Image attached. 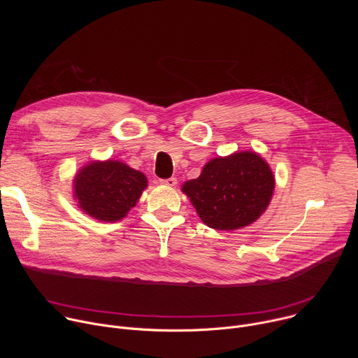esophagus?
<instances>
[{
    "label": "esophagus",
    "instance_id": "obj_1",
    "mask_svg": "<svg viewBox=\"0 0 358 358\" xmlns=\"http://www.w3.org/2000/svg\"><path fill=\"white\" fill-rule=\"evenodd\" d=\"M162 184L164 185H169V187H174L177 184V178L176 177H170V178H166V180H160Z\"/></svg>",
    "mask_w": 358,
    "mask_h": 358
}]
</instances>
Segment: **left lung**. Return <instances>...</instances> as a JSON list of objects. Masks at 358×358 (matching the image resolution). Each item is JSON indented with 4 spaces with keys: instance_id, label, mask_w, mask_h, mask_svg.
<instances>
[{
    "instance_id": "left-lung-1",
    "label": "left lung",
    "mask_w": 358,
    "mask_h": 358,
    "mask_svg": "<svg viewBox=\"0 0 358 358\" xmlns=\"http://www.w3.org/2000/svg\"><path fill=\"white\" fill-rule=\"evenodd\" d=\"M201 221L218 231H232L257 221L268 208L275 177L269 164L253 151H238L210 160L201 176L184 182Z\"/></svg>"
}]
</instances>
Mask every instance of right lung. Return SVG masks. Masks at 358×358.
<instances>
[{
	"mask_svg": "<svg viewBox=\"0 0 358 358\" xmlns=\"http://www.w3.org/2000/svg\"><path fill=\"white\" fill-rule=\"evenodd\" d=\"M147 187L143 173L116 160L92 162L73 180L80 210L101 222L123 220Z\"/></svg>",
	"mask_w": 358,
	"mask_h": 358,
	"instance_id": "add662e5",
	"label": "right lung"
}]
</instances>
